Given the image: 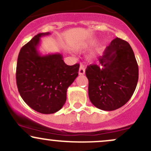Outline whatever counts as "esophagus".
<instances>
[{
    "instance_id": "34e87169",
    "label": "esophagus",
    "mask_w": 151,
    "mask_h": 151,
    "mask_svg": "<svg viewBox=\"0 0 151 151\" xmlns=\"http://www.w3.org/2000/svg\"><path fill=\"white\" fill-rule=\"evenodd\" d=\"M84 73H85V68L82 64H81L79 69V75H82V74H84Z\"/></svg>"
}]
</instances>
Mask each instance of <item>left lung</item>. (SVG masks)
<instances>
[{
  "mask_svg": "<svg viewBox=\"0 0 151 151\" xmlns=\"http://www.w3.org/2000/svg\"><path fill=\"white\" fill-rule=\"evenodd\" d=\"M100 64L87 66L91 102L97 108L112 111L128 102L138 81V66L131 46L116 38L98 58Z\"/></svg>",
  "mask_w": 151,
  "mask_h": 151,
  "instance_id": "left-lung-1",
  "label": "left lung"
}]
</instances>
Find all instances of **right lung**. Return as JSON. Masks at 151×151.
I'll list each match as a JSON object with an SVG mask.
<instances>
[{
	"label": "right lung",
	"instance_id": "obj_1",
	"mask_svg": "<svg viewBox=\"0 0 151 151\" xmlns=\"http://www.w3.org/2000/svg\"><path fill=\"white\" fill-rule=\"evenodd\" d=\"M38 34L20 50L16 66V84L21 97L31 108L42 114L57 112L67 100V88L78 76L79 64L69 66L60 54L41 55Z\"/></svg>",
	"mask_w": 151,
	"mask_h": 151
}]
</instances>
